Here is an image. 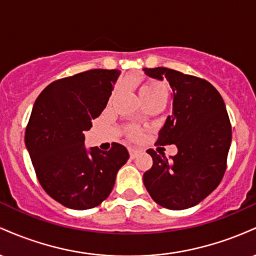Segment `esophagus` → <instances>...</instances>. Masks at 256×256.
<instances>
[{
  "instance_id": "obj_1",
  "label": "esophagus",
  "mask_w": 256,
  "mask_h": 256,
  "mask_svg": "<svg viewBox=\"0 0 256 256\" xmlns=\"http://www.w3.org/2000/svg\"><path fill=\"white\" fill-rule=\"evenodd\" d=\"M128 152H130L131 158H134L138 154H140V150H138V149H134V148H130L128 149Z\"/></svg>"
}]
</instances>
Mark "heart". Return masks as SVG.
Returning <instances> with one entry per match:
<instances>
[{
    "label": "heart",
    "mask_w": 256,
    "mask_h": 256,
    "mask_svg": "<svg viewBox=\"0 0 256 256\" xmlns=\"http://www.w3.org/2000/svg\"><path fill=\"white\" fill-rule=\"evenodd\" d=\"M140 96L142 101H148V100L158 98H167V88L166 85L158 80H148L142 84L140 88ZM130 136L132 138H138L140 136L138 130H131Z\"/></svg>",
    "instance_id": "1"
}]
</instances>
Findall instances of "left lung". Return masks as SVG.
I'll return each mask as SVG.
<instances>
[{
	"instance_id": "1",
	"label": "left lung",
	"mask_w": 256,
	"mask_h": 256,
	"mask_svg": "<svg viewBox=\"0 0 256 256\" xmlns=\"http://www.w3.org/2000/svg\"><path fill=\"white\" fill-rule=\"evenodd\" d=\"M149 77L166 78L173 91V112L158 132L156 143L176 144L171 158L146 152L152 166L143 174L152 198L168 210L200 204L218 186L226 171L231 122L224 100L210 82L166 67L144 68Z\"/></svg>"
}]
</instances>
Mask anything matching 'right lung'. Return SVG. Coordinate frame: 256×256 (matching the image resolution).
<instances>
[{
    "label": "right lung",
    "instance_id": "right-lung-1",
    "mask_svg": "<svg viewBox=\"0 0 256 256\" xmlns=\"http://www.w3.org/2000/svg\"><path fill=\"white\" fill-rule=\"evenodd\" d=\"M119 70H89L52 82L40 94L25 131V144L44 192L64 207L90 210L110 196L119 168L128 161L124 146L108 152L84 146V131L100 116Z\"/></svg>",
    "mask_w": 256,
    "mask_h": 256
}]
</instances>
